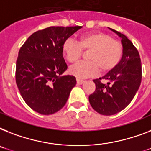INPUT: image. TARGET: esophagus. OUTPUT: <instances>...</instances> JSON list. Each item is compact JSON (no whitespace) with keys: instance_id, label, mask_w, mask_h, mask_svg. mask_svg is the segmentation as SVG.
Masks as SVG:
<instances>
[{"instance_id":"1","label":"esophagus","mask_w":151,"mask_h":151,"mask_svg":"<svg viewBox=\"0 0 151 151\" xmlns=\"http://www.w3.org/2000/svg\"><path fill=\"white\" fill-rule=\"evenodd\" d=\"M85 80H81V79H79V78H77V83L78 85H82L83 83L85 82Z\"/></svg>"}]
</instances>
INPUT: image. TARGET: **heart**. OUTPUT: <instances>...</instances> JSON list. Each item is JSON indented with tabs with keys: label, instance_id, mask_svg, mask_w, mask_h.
Wrapping results in <instances>:
<instances>
[{
	"label": "heart",
	"instance_id": "obj_1",
	"mask_svg": "<svg viewBox=\"0 0 151 151\" xmlns=\"http://www.w3.org/2000/svg\"><path fill=\"white\" fill-rule=\"evenodd\" d=\"M83 51H88L87 59L70 69V73L78 78H86L96 75L98 71L106 73L119 64L123 55V45L113 39L110 34L101 31L83 34L77 42L67 39L62 45V53L70 63L80 59Z\"/></svg>",
	"mask_w": 151,
	"mask_h": 151
}]
</instances>
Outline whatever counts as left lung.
<instances>
[{"mask_svg": "<svg viewBox=\"0 0 151 151\" xmlns=\"http://www.w3.org/2000/svg\"><path fill=\"white\" fill-rule=\"evenodd\" d=\"M110 29L122 38V60L103 78L93 80L96 90L88 97L92 107L103 115H114L124 110L134 98L142 80L141 59L137 48L125 35ZM102 80L107 83H102Z\"/></svg>", "mask_w": 151, "mask_h": 151, "instance_id": "8db88e82", "label": "left lung"}]
</instances>
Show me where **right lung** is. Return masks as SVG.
<instances>
[{
  "mask_svg": "<svg viewBox=\"0 0 151 151\" xmlns=\"http://www.w3.org/2000/svg\"><path fill=\"white\" fill-rule=\"evenodd\" d=\"M82 27H50L36 31L20 48L15 81L23 100L34 111L52 114L63 107L74 76L61 74L67 69L62 45Z\"/></svg>",
  "mask_w": 151,
  "mask_h": 151,
  "instance_id": "obj_1",
  "label": "right lung"
}]
</instances>
